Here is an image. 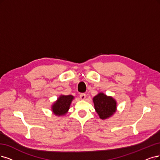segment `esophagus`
<instances>
[{
  "label": "esophagus",
  "instance_id": "34e87169",
  "mask_svg": "<svg viewBox=\"0 0 160 160\" xmlns=\"http://www.w3.org/2000/svg\"><path fill=\"white\" fill-rule=\"evenodd\" d=\"M80 98L81 99H85V98H86V94L84 93H80Z\"/></svg>",
  "mask_w": 160,
  "mask_h": 160
}]
</instances>
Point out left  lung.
I'll list each match as a JSON object with an SVG mask.
<instances>
[{
	"mask_svg": "<svg viewBox=\"0 0 160 160\" xmlns=\"http://www.w3.org/2000/svg\"><path fill=\"white\" fill-rule=\"evenodd\" d=\"M94 108L100 119H105L111 117L116 111V102L111 97L103 93H99L93 98Z\"/></svg>",
	"mask_w": 160,
	"mask_h": 160,
	"instance_id": "1",
	"label": "left lung"
}]
</instances>
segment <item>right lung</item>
<instances>
[{
    "label": "right lung",
    "instance_id": "right-lung-1",
    "mask_svg": "<svg viewBox=\"0 0 160 160\" xmlns=\"http://www.w3.org/2000/svg\"><path fill=\"white\" fill-rule=\"evenodd\" d=\"M74 97L72 96H61L57 101L52 105V109L56 115H63L69 109L70 105Z\"/></svg>",
    "mask_w": 160,
    "mask_h": 160
}]
</instances>
